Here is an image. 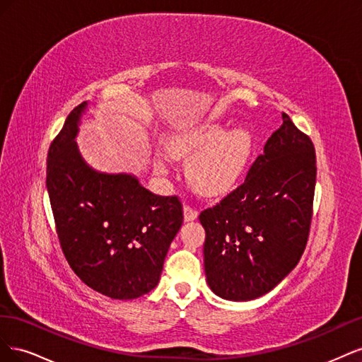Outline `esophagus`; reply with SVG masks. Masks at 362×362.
Masks as SVG:
<instances>
[{
	"label": "esophagus",
	"instance_id": "1",
	"mask_svg": "<svg viewBox=\"0 0 362 362\" xmlns=\"http://www.w3.org/2000/svg\"><path fill=\"white\" fill-rule=\"evenodd\" d=\"M198 217V210H196L194 206H192V205H185L184 206V218L187 222H190V221H194V218Z\"/></svg>",
	"mask_w": 362,
	"mask_h": 362
}]
</instances>
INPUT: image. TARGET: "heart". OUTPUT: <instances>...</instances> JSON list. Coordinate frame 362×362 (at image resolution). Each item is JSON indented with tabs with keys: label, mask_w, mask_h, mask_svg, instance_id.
Segmentation results:
<instances>
[{
	"label": "heart",
	"mask_w": 362,
	"mask_h": 362,
	"mask_svg": "<svg viewBox=\"0 0 362 362\" xmlns=\"http://www.w3.org/2000/svg\"><path fill=\"white\" fill-rule=\"evenodd\" d=\"M252 148L246 129L225 133L214 124L181 129L166 141L173 158L192 157L187 163V178L196 192L206 196H222L235 187L246 170Z\"/></svg>",
	"instance_id": "b5f03b06"
}]
</instances>
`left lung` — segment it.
I'll return each instance as SVG.
<instances>
[{
    "instance_id": "obj_1",
    "label": "left lung",
    "mask_w": 362,
    "mask_h": 362,
    "mask_svg": "<svg viewBox=\"0 0 362 362\" xmlns=\"http://www.w3.org/2000/svg\"><path fill=\"white\" fill-rule=\"evenodd\" d=\"M245 181L201 211L210 288L228 300L269 293L298 264L313 221L315 151L288 115Z\"/></svg>"
}]
</instances>
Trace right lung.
I'll return each instance as SVG.
<instances>
[{
  "label": "right lung",
  "instance_id": "add662e5",
  "mask_svg": "<svg viewBox=\"0 0 362 362\" xmlns=\"http://www.w3.org/2000/svg\"><path fill=\"white\" fill-rule=\"evenodd\" d=\"M86 103L51 141L47 189L63 255L86 286L112 299L157 287L164 258L182 225L178 196H158L131 175L98 173L75 144Z\"/></svg>",
  "mask_w": 362,
  "mask_h": 362
}]
</instances>
